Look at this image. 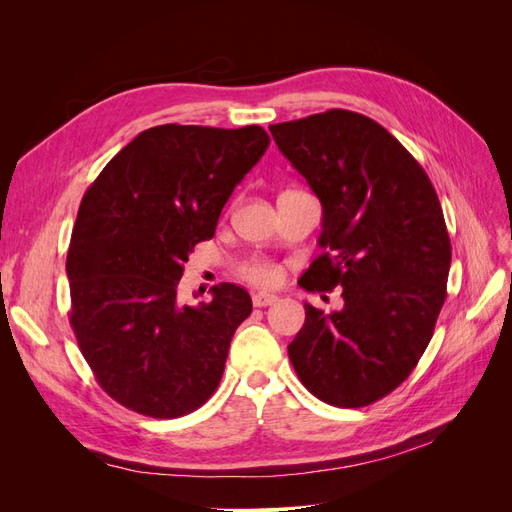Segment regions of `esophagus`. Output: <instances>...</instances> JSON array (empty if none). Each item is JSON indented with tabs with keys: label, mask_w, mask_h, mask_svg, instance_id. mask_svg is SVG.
Segmentation results:
<instances>
[{
	"label": "esophagus",
	"mask_w": 512,
	"mask_h": 512,
	"mask_svg": "<svg viewBox=\"0 0 512 512\" xmlns=\"http://www.w3.org/2000/svg\"><path fill=\"white\" fill-rule=\"evenodd\" d=\"M275 301H277V297L271 292H254L252 294V303L256 307H267V305H273Z\"/></svg>",
	"instance_id": "esophagus-1"
}]
</instances>
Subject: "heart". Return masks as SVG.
<instances>
[{
	"instance_id": "b5f03b06",
	"label": "heart",
	"mask_w": 512,
	"mask_h": 512,
	"mask_svg": "<svg viewBox=\"0 0 512 512\" xmlns=\"http://www.w3.org/2000/svg\"><path fill=\"white\" fill-rule=\"evenodd\" d=\"M241 275L245 280L258 286H275L280 282V269H277L273 262L267 260H252L241 267Z\"/></svg>"
}]
</instances>
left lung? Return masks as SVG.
I'll list each match as a JSON object with an SVG mask.
<instances>
[{"instance_id":"8db88e82","label":"left lung","mask_w":512,"mask_h":512,"mask_svg":"<svg viewBox=\"0 0 512 512\" xmlns=\"http://www.w3.org/2000/svg\"><path fill=\"white\" fill-rule=\"evenodd\" d=\"M322 205V254L299 280L342 288L344 307L305 303L288 346L305 389L361 408L389 395L421 359L446 299L451 239L436 190L380 123L333 108L269 128Z\"/></svg>"}]
</instances>
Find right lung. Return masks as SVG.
Returning <instances> with one entry per match:
<instances>
[{
    "instance_id": "obj_1",
    "label": "right lung",
    "mask_w": 512,
    "mask_h": 512,
    "mask_svg": "<svg viewBox=\"0 0 512 512\" xmlns=\"http://www.w3.org/2000/svg\"><path fill=\"white\" fill-rule=\"evenodd\" d=\"M269 147L260 126L149 128L85 192L66 260L70 324L102 389L153 418L198 410L224 374L230 339L252 314L235 284L181 305L194 245L213 237L235 185Z\"/></svg>"
}]
</instances>
